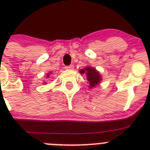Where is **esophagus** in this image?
<instances>
[{"label": "esophagus", "instance_id": "esophagus-1", "mask_svg": "<svg viewBox=\"0 0 150 150\" xmlns=\"http://www.w3.org/2000/svg\"><path fill=\"white\" fill-rule=\"evenodd\" d=\"M65 68H66V69H67V70H73V69H74V65L66 66Z\"/></svg>", "mask_w": 150, "mask_h": 150}]
</instances>
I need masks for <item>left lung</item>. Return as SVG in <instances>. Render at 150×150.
I'll list each match as a JSON object with an SVG mask.
<instances>
[{
	"label": "left lung",
	"instance_id": "obj_1",
	"mask_svg": "<svg viewBox=\"0 0 150 150\" xmlns=\"http://www.w3.org/2000/svg\"><path fill=\"white\" fill-rule=\"evenodd\" d=\"M79 73L81 74H86L88 83V88L90 89L95 88L98 85L100 84L102 80L100 72L97 71L95 67H91V66H86L85 68L80 70Z\"/></svg>",
	"mask_w": 150,
	"mask_h": 150
}]
</instances>
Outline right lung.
<instances>
[{
  "mask_svg": "<svg viewBox=\"0 0 150 150\" xmlns=\"http://www.w3.org/2000/svg\"><path fill=\"white\" fill-rule=\"evenodd\" d=\"M52 74V72H49L48 74H46V77H47V78H49V77H50V74ZM44 83V84H46V82H45V83Z\"/></svg>",
  "mask_w": 150,
  "mask_h": 150,
  "instance_id": "obj_1",
  "label": "right lung"
}]
</instances>
